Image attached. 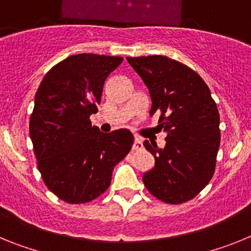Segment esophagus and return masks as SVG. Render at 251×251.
I'll use <instances>...</instances> for the list:
<instances>
[{"label": "esophagus", "instance_id": "34e87169", "mask_svg": "<svg viewBox=\"0 0 251 251\" xmlns=\"http://www.w3.org/2000/svg\"><path fill=\"white\" fill-rule=\"evenodd\" d=\"M143 148V143H142V139L141 138H136L134 139V145H133V150L134 151H138Z\"/></svg>", "mask_w": 251, "mask_h": 251}]
</instances>
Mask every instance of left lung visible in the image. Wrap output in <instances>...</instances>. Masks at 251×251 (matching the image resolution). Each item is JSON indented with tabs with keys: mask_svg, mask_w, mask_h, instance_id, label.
<instances>
[{
	"mask_svg": "<svg viewBox=\"0 0 251 251\" xmlns=\"http://www.w3.org/2000/svg\"><path fill=\"white\" fill-rule=\"evenodd\" d=\"M150 90L151 114L166 132L158 148L145 141L154 167L142 177L148 191L167 203L192 200L210 182L220 146V115L202 77L185 64L162 55L127 57Z\"/></svg>",
	"mask_w": 251,
	"mask_h": 251,
	"instance_id": "left-lung-1",
	"label": "left lung"
}]
</instances>
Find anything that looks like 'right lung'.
<instances>
[{
  "instance_id": "add662e5",
  "label": "right lung",
  "mask_w": 251,
  "mask_h": 251,
  "mask_svg": "<svg viewBox=\"0 0 251 251\" xmlns=\"http://www.w3.org/2000/svg\"><path fill=\"white\" fill-rule=\"evenodd\" d=\"M121 56L72 55L50 69L35 95L30 137L44 182L60 200L85 203L106 191L115 165L129 153L128 129L101 133L98 112L106 77Z\"/></svg>"
}]
</instances>
